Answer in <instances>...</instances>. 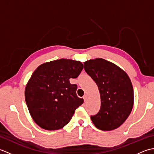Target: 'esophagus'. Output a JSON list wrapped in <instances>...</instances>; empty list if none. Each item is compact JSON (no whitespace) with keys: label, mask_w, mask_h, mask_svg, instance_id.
<instances>
[{"label":"esophagus","mask_w":154,"mask_h":154,"mask_svg":"<svg viewBox=\"0 0 154 154\" xmlns=\"http://www.w3.org/2000/svg\"><path fill=\"white\" fill-rule=\"evenodd\" d=\"M83 98L85 102H87V94H85Z\"/></svg>","instance_id":"esophagus-1"}]
</instances>
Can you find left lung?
Listing matches in <instances>:
<instances>
[{
    "mask_svg": "<svg viewBox=\"0 0 154 154\" xmlns=\"http://www.w3.org/2000/svg\"><path fill=\"white\" fill-rule=\"evenodd\" d=\"M86 73L97 85L100 95V109L91 116L97 128L110 131L120 126L129 116L134 105V90L125 71L102 58L84 63Z\"/></svg>",
    "mask_w": 154,
    "mask_h": 154,
    "instance_id": "left-lung-1",
    "label": "left lung"
}]
</instances>
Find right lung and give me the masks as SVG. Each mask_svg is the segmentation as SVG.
Instances as JSON below:
<instances>
[{
  "instance_id": "1",
  "label": "right lung",
  "mask_w": 154,
  "mask_h": 154,
  "mask_svg": "<svg viewBox=\"0 0 154 154\" xmlns=\"http://www.w3.org/2000/svg\"><path fill=\"white\" fill-rule=\"evenodd\" d=\"M83 69L79 61L60 59L40 65L32 73L25 88V100L32 119L42 128H63L83 103L76 94L77 85L69 82Z\"/></svg>"
}]
</instances>
